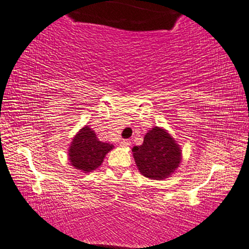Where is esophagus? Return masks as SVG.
Returning <instances> with one entry per match:
<instances>
[{"label":"esophagus","instance_id":"34e87169","mask_svg":"<svg viewBox=\"0 0 249 249\" xmlns=\"http://www.w3.org/2000/svg\"><path fill=\"white\" fill-rule=\"evenodd\" d=\"M120 144H121V147H129L130 144H131V141H130V140H127V139H125V140H122L121 142H120Z\"/></svg>","mask_w":249,"mask_h":249}]
</instances>
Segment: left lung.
<instances>
[{
	"label": "left lung",
	"mask_w": 249,
	"mask_h": 249,
	"mask_svg": "<svg viewBox=\"0 0 249 249\" xmlns=\"http://www.w3.org/2000/svg\"><path fill=\"white\" fill-rule=\"evenodd\" d=\"M132 156L141 175L163 180L180 166L182 150L169 131L156 125L146 133L142 144L132 148Z\"/></svg>",
	"instance_id": "left-lung-1"
}]
</instances>
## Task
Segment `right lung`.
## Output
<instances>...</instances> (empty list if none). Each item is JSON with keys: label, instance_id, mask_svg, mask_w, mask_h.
Wrapping results in <instances>:
<instances>
[{"label": "right lung", "instance_id": "obj_1", "mask_svg": "<svg viewBox=\"0 0 249 249\" xmlns=\"http://www.w3.org/2000/svg\"><path fill=\"white\" fill-rule=\"evenodd\" d=\"M113 148V144L99 140L93 130L85 125L72 139L68 158L72 167L89 174L101 166L106 155Z\"/></svg>", "mask_w": 249, "mask_h": 249}]
</instances>
